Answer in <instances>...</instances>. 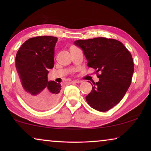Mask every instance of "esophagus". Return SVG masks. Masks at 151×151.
I'll use <instances>...</instances> for the list:
<instances>
[{"label":"esophagus","mask_w":151,"mask_h":151,"mask_svg":"<svg viewBox=\"0 0 151 151\" xmlns=\"http://www.w3.org/2000/svg\"><path fill=\"white\" fill-rule=\"evenodd\" d=\"M82 81L81 80H73V81H71V84H74V83H81Z\"/></svg>","instance_id":"34e87169"}]
</instances>
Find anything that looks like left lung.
Wrapping results in <instances>:
<instances>
[{"label": "left lung", "instance_id": "obj_1", "mask_svg": "<svg viewBox=\"0 0 151 151\" xmlns=\"http://www.w3.org/2000/svg\"><path fill=\"white\" fill-rule=\"evenodd\" d=\"M74 44L82 49L87 66L96 70L100 79L93 82L86 102L96 110L109 111L120 102L131 85L134 72L131 53L119 41L102 37L78 40Z\"/></svg>", "mask_w": 151, "mask_h": 151}]
</instances>
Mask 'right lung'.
<instances>
[{
    "label": "right lung",
    "mask_w": 151,
    "mask_h": 151,
    "mask_svg": "<svg viewBox=\"0 0 151 151\" xmlns=\"http://www.w3.org/2000/svg\"><path fill=\"white\" fill-rule=\"evenodd\" d=\"M57 40L47 36L29 38L16 55L20 93L27 104L39 111L52 108L60 96L61 84L47 80L49 69L54 65Z\"/></svg>",
    "instance_id": "add662e5"
}]
</instances>
